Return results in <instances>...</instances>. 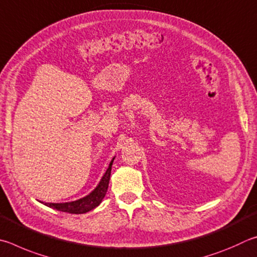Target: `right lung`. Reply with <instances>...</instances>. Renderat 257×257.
I'll return each mask as SVG.
<instances>
[{
  "mask_svg": "<svg viewBox=\"0 0 257 257\" xmlns=\"http://www.w3.org/2000/svg\"><path fill=\"white\" fill-rule=\"evenodd\" d=\"M115 157L111 159L110 164L106 170V173L103 174V176L101 177L100 182H99L96 188H94V190L87 196H84L82 199H79L76 201L65 202V203H44V202H40V203H44L46 206H49V208L56 209L57 211L73 213V214L87 213L89 211L97 208V206L101 203L102 199L105 197L107 193L108 184H109V178H110V173H111V165Z\"/></svg>",
  "mask_w": 257,
  "mask_h": 257,
  "instance_id": "1",
  "label": "right lung"
}]
</instances>
